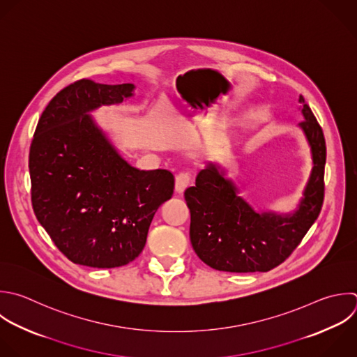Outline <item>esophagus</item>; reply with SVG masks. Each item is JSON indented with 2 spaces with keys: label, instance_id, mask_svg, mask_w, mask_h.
<instances>
[{
  "label": "esophagus",
  "instance_id": "1",
  "mask_svg": "<svg viewBox=\"0 0 357 357\" xmlns=\"http://www.w3.org/2000/svg\"><path fill=\"white\" fill-rule=\"evenodd\" d=\"M192 180V174L188 172H181L176 176V191L177 192H183L191 183Z\"/></svg>",
  "mask_w": 357,
  "mask_h": 357
}]
</instances>
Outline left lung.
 <instances>
[{
    "label": "left lung",
    "mask_w": 357,
    "mask_h": 357,
    "mask_svg": "<svg viewBox=\"0 0 357 357\" xmlns=\"http://www.w3.org/2000/svg\"><path fill=\"white\" fill-rule=\"evenodd\" d=\"M300 123L311 145L314 167L298 209L289 216L257 213L236 195L215 165L201 170L184 192L191 213L190 240L197 255L223 272H266L280 265L318 218L325 194V138L310 106L300 96Z\"/></svg>",
    "instance_id": "obj_1"
}]
</instances>
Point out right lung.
<instances>
[{"label":"right lung","mask_w":357,"mask_h":357,"mask_svg":"<svg viewBox=\"0 0 357 357\" xmlns=\"http://www.w3.org/2000/svg\"><path fill=\"white\" fill-rule=\"evenodd\" d=\"M132 91V84L79 79L60 91L39 119L29 151L32 206L74 264L117 268L134 261L155 212L173 195L172 172L132 167L88 116Z\"/></svg>","instance_id":"obj_1"}]
</instances>
